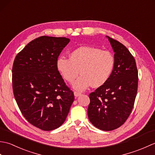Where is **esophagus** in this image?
Returning <instances> with one entry per match:
<instances>
[{"mask_svg":"<svg viewBox=\"0 0 155 155\" xmlns=\"http://www.w3.org/2000/svg\"><path fill=\"white\" fill-rule=\"evenodd\" d=\"M74 96H75L76 97H78V96H80V95L81 94V93H79V92L74 91Z\"/></svg>","mask_w":155,"mask_h":155,"instance_id":"obj_1","label":"esophagus"}]
</instances>
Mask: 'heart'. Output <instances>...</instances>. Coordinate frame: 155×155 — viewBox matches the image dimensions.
<instances>
[{
    "label": "heart",
    "instance_id": "obj_1",
    "mask_svg": "<svg viewBox=\"0 0 155 155\" xmlns=\"http://www.w3.org/2000/svg\"><path fill=\"white\" fill-rule=\"evenodd\" d=\"M114 64V57L111 52L83 46L72 51L69 58L59 57L56 66L61 77L69 83H73L80 70L81 76L73 87L82 91L91 84L98 87L106 83L113 71Z\"/></svg>",
    "mask_w": 155,
    "mask_h": 155
}]
</instances>
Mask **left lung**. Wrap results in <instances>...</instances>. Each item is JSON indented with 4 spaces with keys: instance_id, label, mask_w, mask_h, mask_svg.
Instances as JSON below:
<instances>
[{
    "instance_id": "left-lung-1",
    "label": "left lung",
    "mask_w": 155,
    "mask_h": 155,
    "mask_svg": "<svg viewBox=\"0 0 155 155\" xmlns=\"http://www.w3.org/2000/svg\"><path fill=\"white\" fill-rule=\"evenodd\" d=\"M106 37L114 52V67L106 83L89 94L88 117L95 127L110 131L123 124L133 110L138 71L135 60L126 47Z\"/></svg>"
}]
</instances>
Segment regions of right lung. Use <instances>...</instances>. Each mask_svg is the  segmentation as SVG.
<instances>
[{
  "mask_svg": "<svg viewBox=\"0 0 155 155\" xmlns=\"http://www.w3.org/2000/svg\"><path fill=\"white\" fill-rule=\"evenodd\" d=\"M70 39L42 36L16 56L12 88L23 116L31 124L52 130L63 124L74 100L57 71V61Z\"/></svg>",
  "mask_w": 155,
  "mask_h": 155,
  "instance_id": "1",
  "label": "right lung"
}]
</instances>
